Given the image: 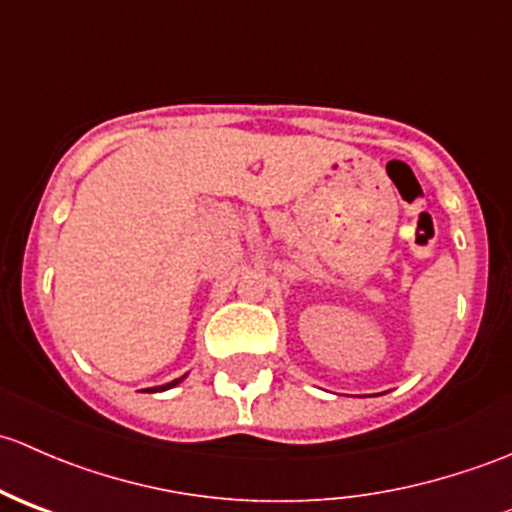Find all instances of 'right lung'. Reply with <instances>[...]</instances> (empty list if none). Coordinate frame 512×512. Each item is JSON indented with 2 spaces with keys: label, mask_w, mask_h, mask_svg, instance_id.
<instances>
[{
  "label": "right lung",
  "mask_w": 512,
  "mask_h": 512,
  "mask_svg": "<svg viewBox=\"0 0 512 512\" xmlns=\"http://www.w3.org/2000/svg\"><path fill=\"white\" fill-rule=\"evenodd\" d=\"M178 381H183V376H180V379H175V381H170V384H165V386H156V389H148V391H163V389H170V386H175V384H178Z\"/></svg>",
  "instance_id": "add662e5"
}]
</instances>
